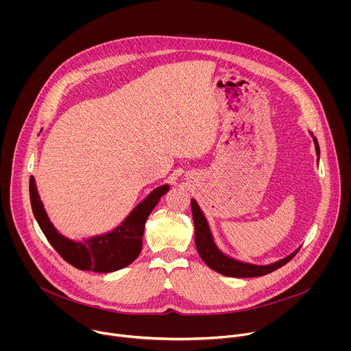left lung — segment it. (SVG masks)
<instances>
[{"label":"left lung","mask_w":351,"mask_h":351,"mask_svg":"<svg viewBox=\"0 0 351 351\" xmlns=\"http://www.w3.org/2000/svg\"><path fill=\"white\" fill-rule=\"evenodd\" d=\"M315 143V149H317V156L319 157V145L317 141V137H314ZM191 214H193V221H194V239H195V247L199 257L203 258V261L214 271L225 275V276H232V278H253V276H263L269 272L276 271L278 268L283 267L287 264L297 253L298 250L286 258L274 263L271 265H253V264H245V263H239L236 260H232L222 254L219 250L217 248L208 223L202 213V210L198 208L195 199H191Z\"/></svg>","instance_id":"8db88e82"}]
</instances>
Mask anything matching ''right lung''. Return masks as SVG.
I'll use <instances>...</instances> for the list:
<instances>
[{
  "label": "right lung",
  "instance_id": "obj_1",
  "mask_svg": "<svg viewBox=\"0 0 351 351\" xmlns=\"http://www.w3.org/2000/svg\"><path fill=\"white\" fill-rule=\"evenodd\" d=\"M29 190L34 218L47 240L56 248V252L77 269L106 274L122 269L138 257L143 245L145 221L158 204L160 198L167 194L169 186L164 184L156 189L114 232L83 240L82 243L65 239L49 223L33 176L30 178Z\"/></svg>",
  "mask_w": 351,
  "mask_h": 351
}]
</instances>
